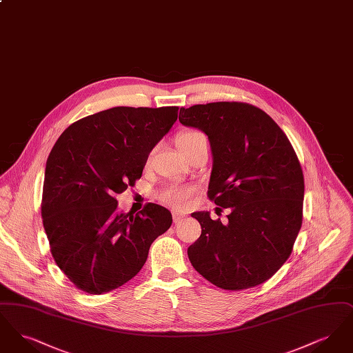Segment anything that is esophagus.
Here are the masks:
<instances>
[{
	"instance_id": "1",
	"label": "esophagus",
	"mask_w": 353,
	"mask_h": 353,
	"mask_svg": "<svg viewBox=\"0 0 353 353\" xmlns=\"http://www.w3.org/2000/svg\"><path fill=\"white\" fill-rule=\"evenodd\" d=\"M185 219V214L183 213H177V212H173V221L174 222H180L181 219Z\"/></svg>"
}]
</instances>
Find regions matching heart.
<instances>
[{
    "label": "heart",
    "mask_w": 353,
    "mask_h": 353,
    "mask_svg": "<svg viewBox=\"0 0 353 353\" xmlns=\"http://www.w3.org/2000/svg\"><path fill=\"white\" fill-rule=\"evenodd\" d=\"M202 137H203V134L200 132L188 131L177 137V147H179V150H184V148L193 145L197 140H200ZM193 193H194V189L189 185H168L160 192V200L174 209H183L189 203V200L192 199Z\"/></svg>",
    "instance_id": "1"
}]
</instances>
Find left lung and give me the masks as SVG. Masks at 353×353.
<instances>
[{
	"label": "left lung",
	"mask_w": 353,
	"mask_h": 353,
	"mask_svg": "<svg viewBox=\"0 0 353 353\" xmlns=\"http://www.w3.org/2000/svg\"><path fill=\"white\" fill-rule=\"evenodd\" d=\"M179 120L208 136V196L230 208L225 225L209 212L192 214L202 229L188 248L192 266L223 290L266 282L290 256L302 226L304 179L291 143L265 111L246 103L183 107Z\"/></svg>",
	"instance_id": "obj_1"
}]
</instances>
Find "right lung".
Returning <instances> with one entry per match:
<instances>
[{
    "instance_id": "add662e5",
    "label": "right lung",
    "mask_w": 353,
    "mask_h": 353,
    "mask_svg": "<svg viewBox=\"0 0 353 353\" xmlns=\"http://www.w3.org/2000/svg\"><path fill=\"white\" fill-rule=\"evenodd\" d=\"M177 107H114L68 127L46 161L42 219L51 254L68 279L92 295L127 283L152 242L172 225L164 206L118 210L117 194L141 177Z\"/></svg>"
}]
</instances>
